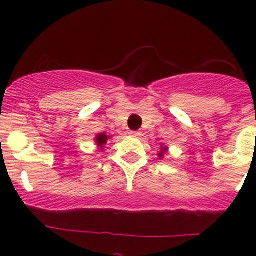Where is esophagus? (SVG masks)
<instances>
[{"label":"esophagus","mask_w":256,"mask_h":256,"mask_svg":"<svg viewBox=\"0 0 256 256\" xmlns=\"http://www.w3.org/2000/svg\"><path fill=\"white\" fill-rule=\"evenodd\" d=\"M128 135L132 136V138H138V136H141V132H138V131H130Z\"/></svg>","instance_id":"obj_1"}]
</instances>
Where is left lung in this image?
Returning a JSON list of instances; mask_svg holds the SVG:
<instances>
[{"instance_id":"obj_1","label":"left lung","mask_w":256,"mask_h":256,"mask_svg":"<svg viewBox=\"0 0 256 256\" xmlns=\"http://www.w3.org/2000/svg\"><path fill=\"white\" fill-rule=\"evenodd\" d=\"M166 152H168V147L164 146V144H161V148H160V152H158V154H157L158 158L160 160L164 158V154H166Z\"/></svg>"}]
</instances>
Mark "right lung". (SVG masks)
Wrapping results in <instances>:
<instances>
[{"mask_svg":"<svg viewBox=\"0 0 256 256\" xmlns=\"http://www.w3.org/2000/svg\"><path fill=\"white\" fill-rule=\"evenodd\" d=\"M112 138V135H108L106 132H102V134H98L96 136H95L94 138V142L95 144L98 146V148L100 150V151H104V147L105 144H106L108 140Z\"/></svg>","mask_w":256,"mask_h":256,"instance_id":"1","label":"right lung"}]
</instances>
